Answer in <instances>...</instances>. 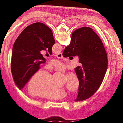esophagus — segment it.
Segmentation results:
<instances>
[{
    "mask_svg": "<svg viewBox=\"0 0 123 123\" xmlns=\"http://www.w3.org/2000/svg\"><path fill=\"white\" fill-rule=\"evenodd\" d=\"M56 56L58 58H62V53H58V54H56Z\"/></svg>",
    "mask_w": 123,
    "mask_h": 123,
    "instance_id": "1",
    "label": "esophagus"
}]
</instances>
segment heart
Returning a JSON list of instances; mask_svg holds the SVG:
<instances>
[{"label": "heart", "mask_w": 123, "mask_h": 123, "mask_svg": "<svg viewBox=\"0 0 123 123\" xmlns=\"http://www.w3.org/2000/svg\"><path fill=\"white\" fill-rule=\"evenodd\" d=\"M53 66L55 70L60 72H64L66 68L59 62H54ZM79 85V80L76 75L70 74L68 76L66 88L68 90L75 91ZM28 90L33 95H38L41 98L48 99H59L66 96L62 89L54 85V77L44 70H39L33 74L29 80Z\"/></svg>", "instance_id": "b5f03b06"}]
</instances>
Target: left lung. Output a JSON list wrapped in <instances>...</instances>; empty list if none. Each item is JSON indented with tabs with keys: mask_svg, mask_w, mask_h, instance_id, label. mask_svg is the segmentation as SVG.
I'll use <instances>...</instances> for the list:
<instances>
[{
	"mask_svg": "<svg viewBox=\"0 0 123 123\" xmlns=\"http://www.w3.org/2000/svg\"><path fill=\"white\" fill-rule=\"evenodd\" d=\"M55 43L53 33L41 23L32 24L26 27L15 42L12 49L11 72L15 85L20 90L31 76L45 63L40 51L47 50L52 54Z\"/></svg>",
	"mask_w": 123,
	"mask_h": 123,
	"instance_id": "obj_1",
	"label": "left lung"
}]
</instances>
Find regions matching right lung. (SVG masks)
Wrapping results in <instances>:
<instances>
[{
  "label": "right lung",
  "mask_w": 123,
  "mask_h": 123,
  "mask_svg": "<svg viewBox=\"0 0 123 123\" xmlns=\"http://www.w3.org/2000/svg\"><path fill=\"white\" fill-rule=\"evenodd\" d=\"M62 55L65 57L77 55L81 64L74 69L79 80L75 101L91 97L102 83L108 66L107 55L101 39L90 28L77 29L72 33L71 43Z\"/></svg>",
  "instance_id": "add662e5"
}]
</instances>
